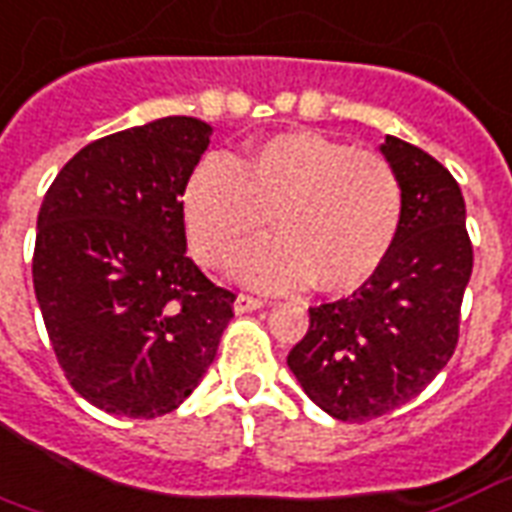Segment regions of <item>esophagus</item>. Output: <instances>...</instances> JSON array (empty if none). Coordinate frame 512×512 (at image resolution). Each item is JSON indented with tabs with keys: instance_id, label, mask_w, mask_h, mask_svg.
<instances>
[{
	"instance_id": "obj_1",
	"label": "esophagus",
	"mask_w": 512,
	"mask_h": 512,
	"mask_svg": "<svg viewBox=\"0 0 512 512\" xmlns=\"http://www.w3.org/2000/svg\"><path fill=\"white\" fill-rule=\"evenodd\" d=\"M265 306V300L255 298V295H244L241 292L239 298L233 300V311L236 314H249V311H257V308H263Z\"/></svg>"
}]
</instances>
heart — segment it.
<instances>
[{
	"instance_id": "b5f03b06",
	"label": "heart",
	"mask_w": 512,
	"mask_h": 512,
	"mask_svg": "<svg viewBox=\"0 0 512 512\" xmlns=\"http://www.w3.org/2000/svg\"><path fill=\"white\" fill-rule=\"evenodd\" d=\"M182 212L193 252L209 265H220L271 212L276 233L241 247L230 263L249 287L295 290L314 276L319 290L349 292L395 247L403 185L378 152L290 131L241 161L204 155L187 177Z\"/></svg>"
}]
</instances>
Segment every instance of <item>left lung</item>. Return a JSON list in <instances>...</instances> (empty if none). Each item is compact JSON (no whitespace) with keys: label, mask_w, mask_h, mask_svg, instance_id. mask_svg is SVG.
<instances>
[{"label":"left lung","mask_w":512,"mask_h":512,"mask_svg":"<svg viewBox=\"0 0 512 512\" xmlns=\"http://www.w3.org/2000/svg\"><path fill=\"white\" fill-rule=\"evenodd\" d=\"M384 158L403 185L392 252L349 298L308 308V333L287 365L333 419L370 421L411 403L446 368L473 273L456 179L419 147L386 136Z\"/></svg>","instance_id":"obj_1"}]
</instances>
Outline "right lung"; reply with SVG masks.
<instances>
[{
	"label": "right lung",
	"mask_w": 512,
	"mask_h": 512,
	"mask_svg": "<svg viewBox=\"0 0 512 512\" xmlns=\"http://www.w3.org/2000/svg\"><path fill=\"white\" fill-rule=\"evenodd\" d=\"M198 117H161L96 139L58 171L31 260L39 311L74 392L155 419L185 403L236 295L187 257L182 193L209 147Z\"/></svg>",
	"instance_id": "obj_1"
}]
</instances>
